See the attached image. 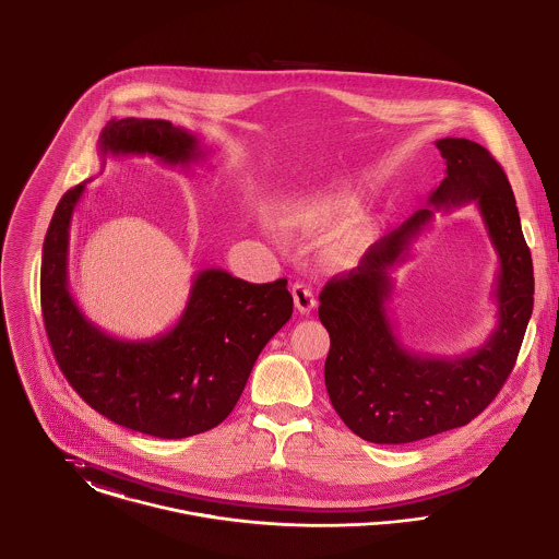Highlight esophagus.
Segmentation results:
<instances>
[{
  "label": "esophagus",
  "instance_id": "1",
  "mask_svg": "<svg viewBox=\"0 0 559 559\" xmlns=\"http://www.w3.org/2000/svg\"><path fill=\"white\" fill-rule=\"evenodd\" d=\"M292 296H294L296 308L300 310L301 314H308L317 306V300L312 296V289L308 285H304V283H294Z\"/></svg>",
  "mask_w": 559,
  "mask_h": 559
}]
</instances>
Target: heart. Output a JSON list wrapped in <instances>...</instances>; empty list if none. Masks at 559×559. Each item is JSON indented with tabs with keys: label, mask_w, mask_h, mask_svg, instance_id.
Returning a JSON list of instances; mask_svg holds the SVG:
<instances>
[{
	"label": "heart",
	"mask_w": 559,
	"mask_h": 559,
	"mask_svg": "<svg viewBox=\"0 0 559 559\" xmlns=\"http://www.w3.org/2000/svg\"><path fill=\"white\" fill-rule=\"evenodd\" d=\"M357 202L350 195H334L325 200L317 213L306 216V225L310 229H323L332 227L344 221L346 216L353 215ZM377 238V227L370 221H353L344 225L343 229L330 238V242L323 249V261L330 267H348L350 263L364 258V253L372 247Z\"/></svg>",
	"instance_id": "b5f03b06"
}]
</instances>
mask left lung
<instances>
[{
	"label": "left lung",
	"instance_id": "1",
	"mask_svg": "<svg viewBox=\"0 0 559 559\" xmlns=\"http://www.w3.org/2000/svg\"><path fill=\"white\" fill-rule=\"evenodd\" d=\"M444 178L421 209L389 231L355 270L332 278L319 296L330 332L325 386L346 428L377 444H404L462 428L480 415L509 379L534 308V267L511 182L489 151L466 138H442ZM474 203L499 255L495 299L499 323L468 354H413L396 336L385 304L390 270L409 257L432 213Z\"/></svg>",
	"mask_w": 559,
	"mask_h": 559
}]
</instances>
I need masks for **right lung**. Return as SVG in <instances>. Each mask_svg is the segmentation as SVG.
Wrapping results in <instances>:
<instances>
[{"instance_id":"obj_1","label":"right lung","mask_w":559,"mask_h":559,"mask_svg":"<svg viewBox=\"0 0 559 559\" xmlns=\"http://www.w3.org/2000/svg\"><path fill=\"white\" fill-rule=\"evenodd\" d=\"M106 157H153L187 170L206 159L200 138L162 119H112L97 140ZM86 182L57 204L43 247L44 328L68 383L110 421L155 438L213 430L236 406L259 353L292 319L287 278L253 285L221 267L193 276L173 328L155 338H117L70 294V225Z\"/></svg>"}]
</instances>
